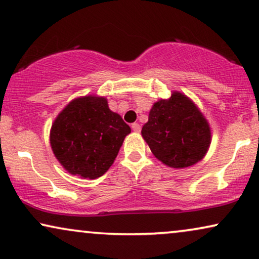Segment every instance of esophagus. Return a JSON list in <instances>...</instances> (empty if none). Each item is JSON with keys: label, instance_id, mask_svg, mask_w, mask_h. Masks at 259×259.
I'll return each instance as SVG.
<instances>
[{"label": "esophagus", "instance_id": "34e87169", "mask_svg": "<svg viewBox=\"0 0 259 259\" xmlns=\"http://www.w3.org/2000/svg\"><path fill=\"white\" fill-rule=\"evenodd\" d=\"M132 130L134 131V132L136 133H140V131H141V127H140V125L139 123H132Z\"/></svg>", "mask_w": 259, "mask_h": 259}]
</instances>
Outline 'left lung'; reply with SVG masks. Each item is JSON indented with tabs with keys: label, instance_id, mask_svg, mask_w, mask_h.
Segmentation results:
<instances>
[{
	"label": "left lung",
	"instance_id": "left-lung-1",
	"mask_svg": "<svg viewBox=\"0 0 259 259\" xmlns=\"http://www.w3.org/2000/svg\"><path fill=\"white\" fill-rule=\"evenodd\" d=\"M141 136L158 160L175 168L197 164L211 144L207 120L193 101L179 92L152 106Z\"/></svg>",
	"mask_w": 259,
	"mask_h": 259
}]
</instances>
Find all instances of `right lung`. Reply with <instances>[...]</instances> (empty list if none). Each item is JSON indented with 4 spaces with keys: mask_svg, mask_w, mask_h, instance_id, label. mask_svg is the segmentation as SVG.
<instances>
[{
    "mask_svg": "<svg viewBox=\"0 0 259 259\" xmlns=\"http://www.w3.org/2000/svg\"><path fill=\"white\" fill-rule=\"evenodd\" d=\"M131 128L104 97L74 99L56 116L51 130L53 153L63 168L95 179L114 162Z\"/></svg>",
    "mask_w": 259,
    "mask_h": 259,
    "instance_id": "right-lung-1",
    "label": "right lung"
}]
</instances>
